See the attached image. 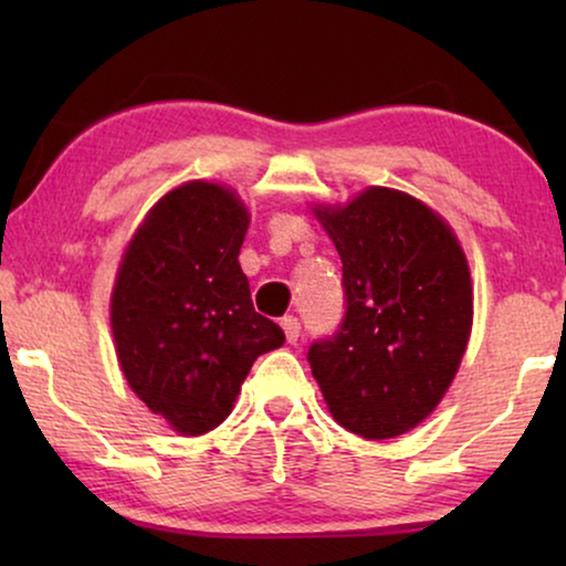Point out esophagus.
I'll return each instance as SVG.
<instances>
[{"label":"esophagus","instance_id":"obj_1","mask_svg":"<svg viewBox=\"0 0 566 566\" xmlns=\"http://www.w3.org/2000/svg\"><path fill=\"white\" fill-rule=\"evenodd\" d=\"M281 327L285 332V339H289V343H296V339L301 337V322L296 319V316H283Z\"/></svg>","mask_w":566,"mask_h":566}]
</instances>
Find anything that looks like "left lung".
<instances>
[{
  "label": "left lung",
  "mask_w": 566,
  "mask_h": 566,
  "mask_svg": "<svg viewBox=\"0 0 566 566\" xmlns=\"http://www.w3.org/2000/svg\"><path fill=\"white\" fill-rule=\"evenodd\" d=\"M316 219L343 260L345 316L308 347L312 374L343 428L397 438L438 407L467 350V258L443 219L399 190L368 188Z\"/></svg>",
  "instance_id": "obj_1"
}]
</instances>
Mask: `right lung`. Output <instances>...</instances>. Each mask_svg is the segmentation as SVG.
<instances>
[{
	"label": "right lung",
	"instance_id": "right-lung-1",
	"mask_svg": "<svg viewBox=\"0 0 566 566\" xmlns=\"http://www.w3.org/2000/svg\"><path fill=\"white\" fill-rule=\"evenodd\" d=\"M247 227L234 192L188 182L151 208L123 254L111 304L123 376L182 436L219 428L252 363L285 343L254 312L239 268Z\"/></svg>",
	"mask_w": 566,
	"mask_h": 566
}]
</instances>
